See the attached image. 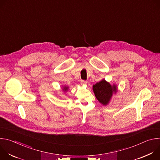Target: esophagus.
Wrapping results in <instances>:
<instances>
[{"instance_id": "34e87169", "label": "esophagus", "mask_w": 160, "mask_h": 160, "mask_svg": "<svg viewBox=\"0 0 160 160\" xmlns=\"http://www.w3.org/2000/svg\"><path fill=\"white\" fill-rule=\"evenodd\" d=\"M87 82L85 80H82V84H87Z\"/></svg>"}]
</instances>
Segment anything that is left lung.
<instances>
[{
    "mask_svg": "<svg viewBox=\"0 0 160 160\" xmlns=\"http://www.w3.org/2000/svg\"><path fill=\"white\" fill-rule=\"evenodd\" d=\"M93 90L97 99L103 105H106L110 101L112 93L116 92L117 89L116 85L111 86L103 79L93 85Z\"/></svg>",
    "mask_w": 160,
    "mask_h": 160,
    "instance_id": "obj_1",
    "label": "left lung"
}]
</instances>
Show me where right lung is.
Masks as SVG:
<instances>
[{"label": "right lung", "mask_w": 160, "mask_h": 160, "mask_svg": "<svg viewBox=\"0 0 160 160\" xmlns=\"http://www.w3.org/2000/svg\"><path fill=\"white\" fill-rule=\"evenodd\" d=\"M68 87H64V88H63V90H68Z\"/></svg>", "instance_id": "1"}]
</instances>
